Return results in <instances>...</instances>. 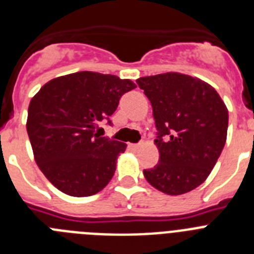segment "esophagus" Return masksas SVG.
Instances as JSON below:
<instances>
[{
    "label": "esophagus",
    "mask_w": 254,
    "mask_h": 254,
    "mask_svg": "<svg viewBox=\"0 0 254 254\" xmlns=\"http://www.w3.org/2000/svg\"><path fill=\"white\" fill-rule=\"evenodd\" d=\"M129 147H131V149H133V150H136V149H138V147H140V143H129Z\"/></svg>",
    "instance_id": "esophagus-1"
}]
</instances>
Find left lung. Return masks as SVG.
<instances>
[{"label": "left lung", "instance_id": "left-lung-1", "mask_svg": "<svg viewBox=\"0 0 254 254\" xmlns=\"http://www.w3.org/2000/svg\"><path fill=\"white\" fill-rule=\"evenodd\" d=\"M137 84L151 103L160 155L143 176L163 193H187L206 181L223 151L226 105L211 85L183 73L146 76Z\"/></svg>", "mask_w": 254, "mask_h": 254}]
</instances>
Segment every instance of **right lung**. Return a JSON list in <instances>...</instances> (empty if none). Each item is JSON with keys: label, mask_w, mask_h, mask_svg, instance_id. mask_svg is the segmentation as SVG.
Returning <instances> with one entry per match:
<instances>
[{"label": "right lung", "mask_w": 254, "mask_h": 254, "mask_svg": "<svg viewBox=\"0 0 254 254\" xmlns=\"http://www.w3.org/2000/svg\"><path fill=\"white\" fill-rule=\"evenodd\" d=\"M131 80L91 71L60 76L30 100L26 131L34 159L56 188L73 197L93 196L109 183L126 143L98 133L116 112Z\"/></svg>", "instance_id": "right-lung-1"}]
</instances>
